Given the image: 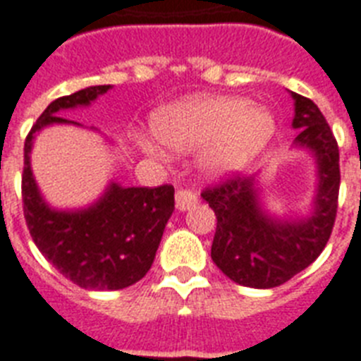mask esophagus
<instances>
[{"label":"esophagus","mask_w":361,"mask_h":361,"mask_svg":"<svg viewBox=\"0 0 361 361\" xmlns=\"http://www.w3.org/2000/svg\"><path fill=\"white\" fill-rule=\"evenodd\" d=\"M197 202V195L193 192H188V190H178L177 193H175V207H177V210H180V212H184V210H190V208L193 207Z\"/></svg>","instance_id":"obj_1"}]
</instances>
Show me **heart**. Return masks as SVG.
<instances>
[{
	"instance_id": "b5f03b06",
	"label": "heart",
	"mask_w": 361,
	"mask_h": 361,
	"mask_svg": "<svg viewBox=\"0 0 361 361\" xmlns=\"http://www.w3.org/2000/svg\"><path fill=\"white\" fill-rule=\"evenodd\" d=\"M275 116L245 97H195L154 116V136L177 151L204 149L202 166L228 173L251 162L275 134Z\"/></svg>"
}]
</instances>
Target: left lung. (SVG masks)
<instances>
[{"instance_id":"1","label":"left lung","mask_w":361,"mask_h":361,"mask_svg":"<svg viewBox=\"0 0 361 361\" xmlns=\"http://www.w3.org/2000/svg\"><path fill=\"white\" fill-rule=\"evenodd\" d=\"M295 99V144L314 151L319 166L315 212L305 221H276L262 212L255 178L232 175L202 190L217 217L212 260L231 281L249 288H275L323 252L334 228L339 195V149L314 101Z\"/></svg>"}]
</instances>
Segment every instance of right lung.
I'll return each mask as SVG.
<instances>
[{
	"label": "right lung",
	"mask_w": 361,
	"mask_h": 361,
	"mask_svg": "<svg viewBox=\"0 0 361 361\" xmlns=\"http://www.w3.org/2000/svg\"><path fill=\"white\" fill-rule=\"evenodd\" d=\"M110 85L59 97L32 125L23 145L22 199L27 228L38 251L61 275L85 290H123L142 281L154 260L166 223L173 214V186L121 188L112 184L94 207L56 212L40 197L29 153L35 133L51 123H75L61 110L90 105Z\"/></svg>",
	"instance_id": "1"
}]
</instances>
